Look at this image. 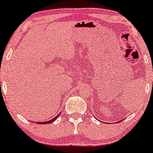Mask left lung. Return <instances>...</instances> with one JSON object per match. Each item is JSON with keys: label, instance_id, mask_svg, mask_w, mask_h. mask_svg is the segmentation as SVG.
Segmentation results:
<instances>
[{"label": "left lung", "instance_id": "obj_1", "mask_svg": "<svg viewBox=\"0 0 153 153\" xmlns=\"http://www.w3.org/2000/svg\"><path fill=\"white\" fill-rule=\"evenodd\" d=\"M118 122H120V121H118Z\"/></svg>", "mask_w": 153, "mask_h": 153}]
</instances>
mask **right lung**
<instances>
[{
	"instance_id": "right-lung-1",
	"label": "right lung",
	"mask_w": 153,
	"mask_h": 153,
	"mask_svg": "<svg viewBox=\"0 0 153 153\" xmlns=\"http://www.w3.org/2000/svg\"><path fill=\"white\" fill-rule=\"evenodd\" d=\"M59 115H60V114H58L57 116L54 117V118H52V119H51V120H48V121H44V122H37V123H39V124H50V123H51L54 122V120H55L56 119V118H58V116H59Z\"/></svg>"
}]
</instances>
